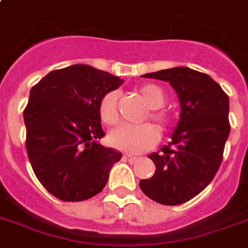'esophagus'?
Masks as SVG:
<instances>
[{
	"label": "esophagus",
	"mask_w": 248,
	"mask_h": 248,
	"mask_svg": "<svg viewBox=\"0 0 248 248\" xmlns=\"http://www.w3.org/2000/svg\"><path fill=\"white\" fill-rule=\"evenodd\" d=\"M124 158L126 159V161H128V162H130V163H134V162H137V161H138V157H134V156H130V155H126V156H124Z\"/></svg>",
	"instance_id": "esophagus-1"
}]
</instances>
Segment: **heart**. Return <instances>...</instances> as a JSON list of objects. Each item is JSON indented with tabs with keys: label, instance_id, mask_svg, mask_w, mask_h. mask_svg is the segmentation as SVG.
Segmentation results:
<instances>
[{
	"label": "heart",
	"instance_id": "heart-1",
	"mask_svg": "<svg viewBox=\"0 0 248 248\" xmlns=\"http://www.w3.org/2000/svg\"><path fill=\"white\" fill-rule=\"evenodd\" d=\"M140 95L146 100L148 106L152 109L149 116L156 120L159 125L165 128L169 124V116L165 112L159 111L166 102V95L159 86L144 85L140 87ZM118 99L119 92L110 91L102 96L99 102V118L105 125L112 126L119 122L118 111ZM159 140V133L152 124L144 123L139 125H124L114 129L109 133V143L114 148L128 153H142L153 148Z\"/></svg>",
	"mask_w": 248,
	"mask_h": 248
}]
</instances>
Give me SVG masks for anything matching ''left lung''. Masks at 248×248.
<instances>
[{"label":"left lung","mask_w":248,"mask_h":248,"mask_svg":"<svg viewBox=\"0 0 248 248\" xmlns=\"http://www.w3.org/2000/svg\"><path fill=\"white\" fill-rule=\"evenodd\" d=\"M142 77L172 86L181 111L169 146L148 156L156 172L151 179L140 180L139 187L159 204L179 205L202 193L219 169L231 130L230 99L210 76L189 67Z\"/></svg>","instance_id":"1"}]
</instances>
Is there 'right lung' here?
Listing matches in <instances>:
<instances>
[{
  "label": "right lung",
  "mask_w": 248,
  "mask_h": 248,
  "mask_svg": "<svg viewBox=\"0 0 248 248\" xmlns=\"http://www.w3.org/2000/svg\"><path fill=\"white\" fill-rule=\"evenodd\" d=\"M124 82L87 64L49 72L30 90L24 110L26 151L38 180L64 202H81L105 187L122 153L101 146L99 102Z\"/></svg>",
  "instance_id": "add662e5"
}]
</instances>
